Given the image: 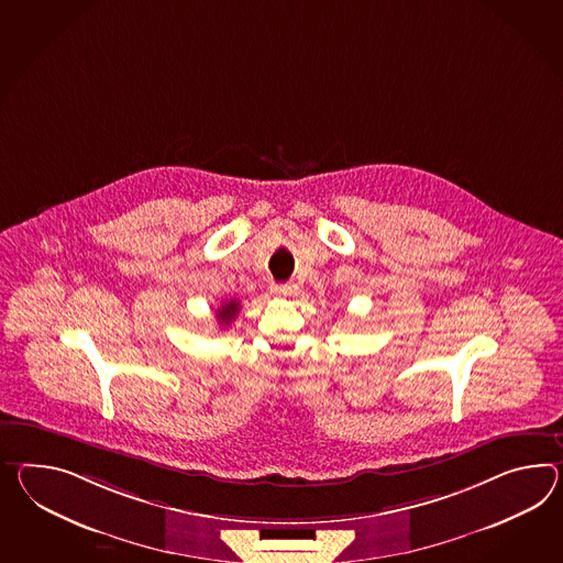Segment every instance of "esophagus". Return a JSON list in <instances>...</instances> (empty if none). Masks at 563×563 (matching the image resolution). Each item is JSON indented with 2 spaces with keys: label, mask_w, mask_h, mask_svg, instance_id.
I'll return each instance as SVG.
<instances>
[{
  "label": "esophagus",
  "mask_w": 563,
  "mask_h": 563,
  "mask_svg": "<svg viewBox=\"0 0 563 563\" xmlns=\"http://www.w3.org/2000/svg\"><path fill=\"white\" fill-rule=\"evenodd\" d=\"M271 290L275 292L276 297H290V295H295V292H297V287L287 283V285H273Z\"/></svg>",
  "instance_id": "1"
}]
</instances>
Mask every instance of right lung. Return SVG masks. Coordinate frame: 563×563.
<instances>
[{
	"instance_id": "obj_1",
	"label": "right lung",
	"mask_w": 563,
	"mask_h": 563,
	"mask_svg": "<svg viewBox=\"0 0 563 563\" xmlns=\"http://www.w3.org/2000/svg\"><path fill=\"white\" fill-rule=\"evenodd\" d=\"M240 311V302L238 301H225L218 309V321H220L221 328H228L232 323V319H235Z\"/></svg>"
}]
</instances>
